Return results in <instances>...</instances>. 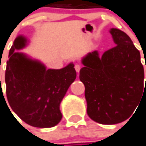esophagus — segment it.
<instances>
[{
    "instance_id": "obj_1",
    "label": "esophagus",
    "mask_w": 146,
    "mask_h": 146,
    "mask_svg": "<svg viewBox=\"0 0 146 146\" xmlns=\"http://www.w3.org/2000/svg\"><path fill=\"white\" fill-rule=\"evenodd\" d=\"M75 71H77V72H79V71H80V69H81V65L78 64H77L75 65Z\"/></svg>"
}]
</instances>
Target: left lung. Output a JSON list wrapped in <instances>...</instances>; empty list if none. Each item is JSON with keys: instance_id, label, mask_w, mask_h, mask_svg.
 <instances>
[{"instance_id": "obj_1", "label": "left lung", "mask_w": 146, "mask_h": 146, "mask_svg": "<svg viewBox=\"0 0 146 146\" xmlns=\"http://www.w3.org/2000/svg\"><path fill=\"white\" fill-rule=\"evenodd\" d=\"M110 33L117 45L101 57L98 51L90 52L82 60L84 67L79 75L85 86L88 115L101 124L127 119L145 90L140 52L126 33L116 28Z\"/></svg>"}]
</instances>
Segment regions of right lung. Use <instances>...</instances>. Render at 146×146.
I'll use <instances>...</instances> for the list:
<instances>
[{"instance_id": "1", "label": "right lung", "mask_w": 146, "mask_h": 146, "mask_svg": "<svg viewBox=\"0 0 146 146\" xmlns=\"http://www.w3.org/2000/svg\"><path fill=\"white\" fill-rule=\"evenodd\" d=\"M26 42L19 36L9 51L5 70L7 99L13 111L26 123L52 127L61 120L60 104L75 80L76 71L73 64L60 70H46L41 63L15 52L23 48Z\"/></svg>"}]
</instances>
